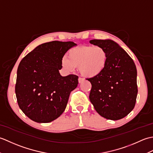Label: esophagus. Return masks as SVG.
<instances>
[{"label": "esophagus", "instance_id": "esophagus-1", "mask_svg": "<svg viewBox=\"0 0 153 153\" xmlns=\"http://www.w3.org/2000/svg\"><path fill=\"white\" fill-rule=\"evenodd\" d=\"M83 81H84V79L82 78V77H79V78H78V82H79V83H82V82H83Z\"/></svg>", "mask_w": 153, "mask_h": 153}]
</instances>
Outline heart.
<instances>
[{
    "label": "heart",
    "mask_w": 153,
    "mask_h": 153,
    "mask_svg": "<svg viewBox=\"0 0 153 153\" xmlns=\"http://www.w3.org/2000/svg\"><path fill=\"white\" fill-rule=\"evenodd\" d=\"M108 59V54L102 47L82 46L70 49L68 53V58H62L61 63L68 71L79 67L82 76L94 77L99 76L105 70Z\"/></svg>",
    "instance_id": "obj_1"
}]
</instances>
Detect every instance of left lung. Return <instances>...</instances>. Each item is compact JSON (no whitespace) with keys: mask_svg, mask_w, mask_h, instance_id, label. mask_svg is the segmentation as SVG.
I'll list each match as a JSON object with an SVG mask.
<instances>
[{"mask_svg":"<svg viewBox=\"0 0 153 153\" xmlns=\"http://www.w3.org/2000/svg\"><path fill=\"white\" fill-rule=\"evenodd\" d=\"M89 43L102 47L108 56L103 72L87 79L92 85L90 101L104 118L112 120L124 118L134 109L138 91L134 62L112 40L93 39Z\"/></svg>","mask_w":153,"mask_h":153,"instance_id":"left-lung-1","label":"left lung"}]
</instances>
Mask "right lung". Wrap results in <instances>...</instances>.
Listing matches in <instances>:
<instances>
[{"instance_id":"obj_1","label":"right lung","mask_w":153,"mask_h":153,"mask_svg":"<svg viewBox=\"0 0 153 153\" xmlns=\"http://www.w3.org/2000/svg\"><path fill=\"white\" fill-rule=\"evenodd\" d=\"M76 44L54 41L39 45L19 63L15 92L19 107L31 120L48 123L66 108L71 91L78 84V76L59 73L61 60Z\"/></svg>"}]
</instances>
